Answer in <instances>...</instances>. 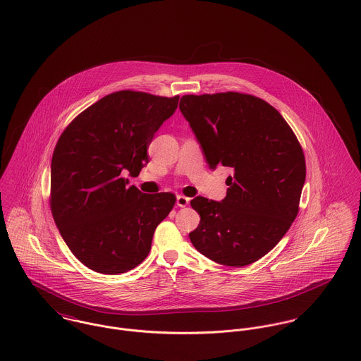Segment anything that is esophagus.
I'll use <instances>...</instances> for the list:
<instances>
[{
  "label": "esophagus",
  "instance_id": "1",
  "mask_svg": "<svg viewBox=\"0 0 361 361\" xmlns=\"http://www.w3.org/2000/svg\"><path fill=\"white\" fill-rule=\"evenodd\" d=\"M189 202H190V199L183 196V195H178L176 196V204L179 207H186L189 204Z\"/></svg>",
  "mask_w": 361,
  "mask_h": 361
}]
</instances>
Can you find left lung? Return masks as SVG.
<instances>
[{
	"mask_svg": "<svg viewBox=\"0 0 361 361\" xmlns=\"http://www.w3.org/2000/svg\"><path fill=\"white\" fill-rule=\"evenodd\" d=\"M179 108L209 168L233 169L222 202L202 196L190 202L202 218L190 240L215 262L249 265L271 252L298 216L303 149L283 116L252 94H188Z\"/></svg>",
	"mask_w": 361,
	"mask_h": 361,
	"instance_id": "8db88e82",
	"label": "left lung"
}]
</instances>
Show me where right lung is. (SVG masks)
Returning a JSON list of instances; mask_svg holds the SVG:
<instances>
[{"mask_svg": "<svg viewBox=\"0 0 361 361\" xmlns=\"http://www.w3.org/2000/svg\"><path fill=\"white\" fill-rule=\"evenodd\" d=\"M179 96L111 93L62 132L51 159L50 206L69 250L87 268L118 275L152 249L155 228L175 206L173 193L128 186L149 162L147 149Z\"/></svg>", "mask_w": 361, "mask_h": 361, "instance_id": "right-lung-1", "label": "right lung"}]
</instances>
